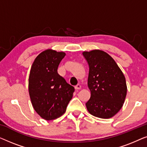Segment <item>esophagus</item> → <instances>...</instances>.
I'll return each instance as SVG.
<instances>
[{"instance_id": "esophagus-1", "label": "esophagus", "mask_w": 147, "mask_h": 147, "mask_svg": "<svg viewBox=\"0 0 147 147\" xmlns=\"http://www.w3.org/2000/svg\"><path fill=\"white\" fill-rule=\"evenodd\" d=\"M80 88H81V86H80V84H78V85H76V86H75V89H76V90H80Z\"/></svg>"}]
</instances>
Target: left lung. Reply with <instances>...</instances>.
Wrapping results in <instances>:
<instances>
[{
    "label": "left lung",
    "mask_w": 147,
    "mask_h": 147,
    "mask_svg": "<svg viewBox=\"0 0 147 147\" xmlns=\"http://www.w3.org/2000/svg\"><path fill=\"white\" fill-rule=\"evenodd\" d=\"M82 54L89 65L88 86L91 96L86 104L87 110L96 117L111 118L123 106L127 92L125 77L106 52L96 49Z\"/></svg>",
    "instance_id": "obj_1"
}]
</instances>
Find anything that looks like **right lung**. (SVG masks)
I'll return each instance as SVG.
<instances>
[{
	"mask_svg": "<svg viewBox=\"0 0 147 147\" xmlns=\"http://www.w3.org/2000/svg\"><path fill=\"white\" fill-rule=\"evenodd\" d=\"M64 52L47 49L41 52L31 66L29 93L33 108L43 119L54 120L65 113L74 88L57 73Z\"/></svg>",
	"mask_w": 147,
	"mask_h": 147,
	"instance_id": "right-lung-1",
	"label": "right lung"
}]
</instances>
